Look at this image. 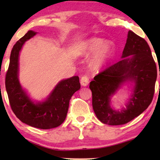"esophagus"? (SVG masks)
<instances>
[{
  "label": "esophagus",
  "mask_w": 160,
  "mask_h": 160,
  "mask_svg": "<svg viewBox=\"0 0 160 160\" xmlns=\"http://www.w3.org/2000/svg\"><path fill=\"white\" fill-rule=\"evenodd\" d=\"M89 80H90V78H89L88 75H84L82 76L80 79V84L82 86H87L89 84Z\"/></svg>",
  "instance_id": "1"
}]
</instances>
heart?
<instances>
[{"label": "heart", "instance_id": "1", "mask_svg": "<svg viewBox=\"0 0 160 160\" xmlns=\"http://www.w3.org/2000/svg\"><path fill=\"white\" fill-rule=\"evenodd\" d=\"M114 44L110 40L98 37H92L78 46V53L81 55H88L96 51L91 60V66L94 69H99L104 66L114 52Z\"/></svg>", "mask_w": 160, "mask_h": 160}]
</instances>
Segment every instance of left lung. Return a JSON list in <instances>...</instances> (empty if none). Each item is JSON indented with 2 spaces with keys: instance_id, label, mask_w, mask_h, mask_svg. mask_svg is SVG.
Returning a JSON list of instances; mask_svg holds the SVG:
<instances>
[{
  "instance_id": "left-lung-1",
  "label": "left lung",
  "mask_w": 160,
  "mask_h": 160,
  "mask_svg": "<svg viewBox=\"0 0 160 160\" xmlns=\"http://www.w3.org/2000/svg\"><path fill=\"white\" fill-rule=\"evenodd\" d=\"M121 58L90 83L94 112L101 122L111 126L123 125L141 114L155 93L157 66L147 42L130 30ZM126 82L135 83L134 93L126 109L116 111L110 107V97Z\"/></svg>"
}]
</instances>
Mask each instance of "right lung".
Here are the masks:
<instances>
[{
    "mask_svg": "<svg viewBox=\"0 0 160 160\" xmlns=\"http://www.w3.org/2000/svg\"><path fill=\"white\" fill-rule=\"evenodd\" d=\"M37 32L28 31L16 42L10 53V63L5 75V88L12 112L22 122L41 129H50L63 123L72 94L79 90V77L73 76L58 83L47 100L34 103L22 88L18 80L19 54L26 41Z\"/></svg>",
    "mask_w": 160,
    "mask_h": 160,
    "instance_id": "1",
    "label": "right lung"
}]
</instances>
